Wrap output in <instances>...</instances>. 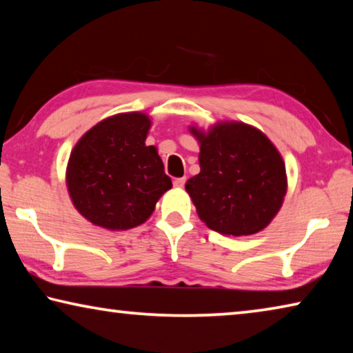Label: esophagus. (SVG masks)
<instances>
[{"label": "esophagus", "mask_w": 353, "mask_h": 353, "mask_svg": "<svg viewBox=\"0 0 353 353\" xmlns=\"http://www.w3.org/2000/svg\"><path fill=\"white\" fill-rule=\"evenodd\" d=\"M185 182H187V177H177V179H174V182H172V183H174V187L182 188Z\"/></svg>", "instance_id": "esophagus-1"}]
</instances>
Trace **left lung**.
<instances>
[{"label": "left lung", "instance_id": "obj_1", "mask_svg": "<svg viewBox=\"0 0 353 353\" xmlns=\"http://www.w3.org/2000/svg\"><path fill=\"white\" fill-rule=\"evenodd\" d=\"M201 145V172L185 190L199 218L223 235H252L271 223L286 194L282 155L268 137L244 123H221L207 134L191 128Z\"/></svg>", "mask_w": 353, "mask_h": 353}]
</instances>
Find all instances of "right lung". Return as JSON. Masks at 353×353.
Here are the masks:
<instances>
[{
  "mask_svg": "<svg viewBox=\"0 0 353 353\" xmlns=\"http://www.w3.org/2000/svg\"><path fill=\"white\" fill-rule=\"evenodd\" d=\"M149 128L145 113H119L93 126L71 151L68 193L94 225L110 230L140 225L172 187L157 149L145 145Z\"/></svg>",
  "mask_w": 353,
  "mask_h": 353,
  "instance_id": "1",
  "label": "right lung"
}]
</instances>
